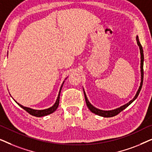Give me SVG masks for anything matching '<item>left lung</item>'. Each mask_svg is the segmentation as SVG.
<instances>
[{
  "label": "left lung",
  "mask_w": 152,
  "mask_h": 152,
  "mask_svg": "<svg viewBox=\"0 0 152 152\" xmlns=\"http://www.w3.org/2000/svg\"><path fill=\"white\" fill-rule=\"evenodd\" d=\"M136 40H137V43H138L139 48H140V68H141V82H140V86L139 87L138 91H137L136 93V95H135V97H134V99H132V100H131L129 102L126 104H124V106H122V107L118 108V109H116L115 110H112V111H102V110H99L98 109H97V108H95L93 107V106L89 102L88 99H87L86 97V93H85L84 91V97H85V100H86V105L88 108L89 109V110L92 112V113H95V114H97V115H98L99 116H102V117H105V118H109V117H113V116H115L116 115H118V113H120V112L123 111L124 109H125L126 107H128V106H129L131 104H132L133 102H134L135 99H136L137 97H138L139 93L140 92V90L141 88H142V83H143V77H144V72H143V61H144V55H143V50H142V45H141L140 41H139V39H138V37H136Z\"/></svg>",
  "instance_id": "obj_1"
}]
</instances>
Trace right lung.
I'll use <instances>...</instances> for the list:
<instances>
[{"label": "right lung", "instance_id": "add662e5", "mask_svg": "<svg viewBox=\"0 0 152 152\" xmlns=\"http://www.w3.org/2000/svg\"><path fill=\"white\" fill-rule=\"evenodd\" d=\"M8 55V54H7ZM64 82H63V84H62L61 88H60V91H59V95H58V97H57V101H56V102L55 104H54L53 107L49 108V109H44V110H34V109H30V108H28V107H23V106H22L21 104H18V102H16L18 104V105L20 106V107L23 108L25 111H26L28 113H29L30 114V115H34V116H36V117H42V116H45V115H49V114H50L52 113H53L54 111H55L56 110H57V107H59V97H60V93H61V88H62V86H63V84H64Z\"/></svg>", "mask_w": 152, "mask_h": 152}]
</instances>
